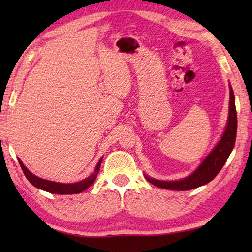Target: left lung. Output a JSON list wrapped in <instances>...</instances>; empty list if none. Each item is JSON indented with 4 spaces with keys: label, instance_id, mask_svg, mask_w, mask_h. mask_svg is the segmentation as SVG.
Segmentation results:
<instances>
[{
    "label": "left lung",
    "instance_id": "obj_1",
    "mask_svg": "<svg viewBox=\"0 0 252 252\" xmlns=\"http://www.w3.org/2000/svg\"><path fill=\"white\" fill-rule=\"evenodd\" d=\"M230 88V99H229V114L228 122L224 132L221 135L218 143L212 149L210 153L204 158L203 161L199 164V167L189 176L174 181L158 180L144 174L147 180L162 189L176 190V191H187L195 188L207 185L208 182L215 179V177L220 172L225 162H227L230 153L233 150L234 142L237 135V111L236 103H234V94L231 85Z\"/></svg>",
    "mask_w": 252,
    "mask_h": 252
}]
</instances>
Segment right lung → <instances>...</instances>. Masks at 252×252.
Returning a JSON list of instances; mask_svg holds the SVG:
<instances>
[{
	"label": "right lung",
	"mask_w": 252,
	"mask_h": 252,
	"mask_svg": "<svg viewBox=\"0 0 252 252\" xmlns=\"http://www.w3.org/2000/svg\"><path fill=\"white\" fill-rule=\"evenodd\" d=\"M102 159H103V158H101L99 160L94 171H93L88 178H85L83 180L75 183H61V182L45 180V179H42L40 177L35 176V174H33L27 167H25L23 162L18 158L19 163L23 170L25 177H27L28 180L31 182L34 187H36L37 189L44 190L46 192L55 193V194H75V193L82 192V191H84L85 189H88L89 187H91L92 183L95 181L97 173H99Z\"/></svg>",
	"instance_id": "add662e5"
}]
</instances>
